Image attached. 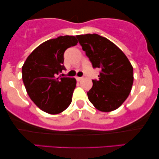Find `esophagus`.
<instances>
[{"instance_id":"34e87169","label":"esophagus","mask_w":159,"mask_h":159,"mask_svg":"<svg viewBox=\"0 0 159 159\" xmlns=\"http://www.w3.org/2000/svg\"><path fill=\"white\" fill-rule=\"evenodd\" d=\"M82 79V77H76V80H77V81H80Z\"/></svg>"}]
</instances>
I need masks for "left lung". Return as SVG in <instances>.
I'll list each match as a JSON object with an SVG mask.
<instances>
[{
  "label": "left lung",
  "instance_id": "obj_1",
  "mask_svg": "<svg viewBox=\"0 0 159 159\" xmlns=\"http://www.w3.org/2000/svg\"><path fill=\"white\" fill-rule=\"evenodd\" d=\"M82 50L94 69H101L98 80L87 93L98 110L108 112L118 108L131 92L133 68L125 54L107 38L98 34L77 35Z\"/></svg>",
  "mask_w": 159,
  "mask_h": 159
}]
</instances>
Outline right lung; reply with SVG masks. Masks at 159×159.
<instances>
[{"mask_svg":"<svg viewBox=\"0 0 159 159\" xmlns=\"http://www.w3.org/2000/svg\"><path fill=\"white\" fill-rule=\"evenodd\" d=\"M75 36H60L45 41L28 56L22 66V80L27 94L43 111L57 114L71 103L77 81L57 77L66 68L64 53L77 44Z\"/></svg>","mask_w":159,"mask_h":159,"instance_id":"add662e5","label":"right lung"}]
</instances>
